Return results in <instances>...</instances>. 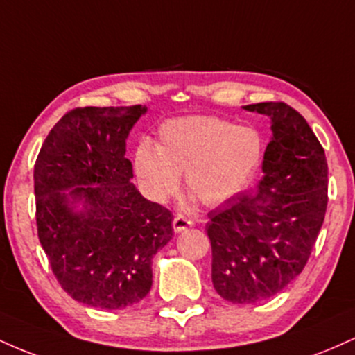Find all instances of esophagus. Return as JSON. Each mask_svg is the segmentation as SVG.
Instances as JSON below:
<instances>
[{
    "mask_svg": "<svg viewBox=\"0 0 355 355\" xmlns=\"http://www.w3.org/2000/svg\"><path fill=\"white\" fill-rule=\"evenodd\" d=\"M190 227H193V220H190V218H187V217H183V215H175V218H173V230L177 232H183V230H187V229H190Z\"/></svg>",
    "mask_w": 355,
    "mask_h": 355,
    "instance_id": "esophagus-1",
    "label": "esophagus"
}]
</instances>
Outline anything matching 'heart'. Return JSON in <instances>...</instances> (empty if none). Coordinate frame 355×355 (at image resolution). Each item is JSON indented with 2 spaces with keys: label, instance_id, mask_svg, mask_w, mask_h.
<instances>
[{
  "label": "heart",
  "instance_id": "obj_1",
  "mask_svg": "<svg viewBox=\"0 0 355 355\" xmlns=\"http://www.w3.org/2000/svg\"><path fill=\"white\" fill-rule=\"evenodd\" d=\"M266 140L259 130L217 116H190L160 126L157 146L141 141L133 164L145 190L164 202L187 190L205 207L234 198L262 165Z\"/></svg>",
  "mask_w": 355,
  "mask_h": 355
}]
</instances>
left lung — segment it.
I'll return each instance as SVG.
<instances>
[{"label": "left lung", "instance_id": "left-lung-1", "mask_svg": "<svg viewBox=\"0 0 355 355\" xmlns=\"http://www.w3.org/2000/svg\"><path fill=\"white\" fill-rule=\"evenodd\" d=\"M272 120L259 189L211 210V282L232 304L284 291L304 270L327 210V160L305 118L284 101L247 105Z\"/></svg>", "mask_w": 355, "mask_h": 355}]
</instances>
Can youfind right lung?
Masks as SVG:
<instances>
[{"label": "right lung", "mask_w": 355, "mask_h": 355, "mask_svg": "<svg viewBox=\"0 0 355 355\" xmlns=\"http://www.w3.org/2000/svg\"><path fill=\"white\" fill-rule=\"evenodd\" d=\"M145 112L141 105L70 110L36 158L38 239L61 288L89 307L140 302L152 288L153 255L173 237L172 211L130 183L126 137ZM80 200L84 210L75 212L71 203Z\"/></svg>", "instance_id": "add662e5"}]
</instances>
